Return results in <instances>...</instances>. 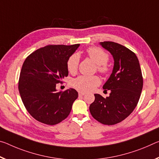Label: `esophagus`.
Listing matches in <instances>:
<instances>
[{"label":"esophagus","instance_id":"1","mask_svg":"<svg viewBox=\"0 0 159 159\" xmlns=\"http://www.w3.org/2000/svg\"><path fill=\"white\" fill-rule=\"evenodd\" d=\"M79 95H80V96H83V95H85V93H84V92H79Z\"/></svg>","mask_w":159,"mask_h":159}]
</instances>
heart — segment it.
Listing matches in <instances>:
<instances>
[{
  "label": "heart",
  "instance_id": "1",
  "mask_svg": "<svg viewBox=\"0 0 159 159\" xmlns=\"http://www.w3.org/2000/svg\"><path fill=\"white\" fill-rule=\"evenodd\" d=\"M88 56L98 65V69L102 74H107L109 70L106 64L109 60V55L98 47H90L87 50ZM79 64V56L74 54L67 60L66 66L69 72L75 74ZM100 84V79L97 75H80L72 81V86L81 92L91 91Z\"/></svg>",
  "mask_w": 159,
  "mask_h": 159
}]
</instances>
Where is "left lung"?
Here are the masks:
<instances>
[{"instance_id": "left-lung-1", "label": "left lung", "mask_w": 159, "mask_h": 159, "mask_svg": "<svg viewBox=\"0 0 159 159\" xmlns=\"http://www.w3.org/2000/svg\"><path fill=\"white\" fill-rule=\"evenodd\" d=\"M100 44L114 59L112 74L102 86L105 90H110V93L106 98L95 94V100L89 109L98 122L112 125L122 122L134 110L142 93L143 78L134 52L113 42H100Z\"/></svg>"}]
</instances>
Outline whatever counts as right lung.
<instances>
[{"instance_id":"1","label":"right lung","mask_w":159,"mask_h":159,"mask_svg":"<svg viewBox=\"0 0 159 159\" xmlns=\"http://www.w3.org/2000/svg\"><path fill=\"white\" fill-rule=\"evenodd\" d=\"M80 44L48 45L32 52L22 64L18 89L25 108L35 120L54 125L66 119L79 94L74 89L57 91L69 74L66 63Z\"/></svg>"}]
</instances>
